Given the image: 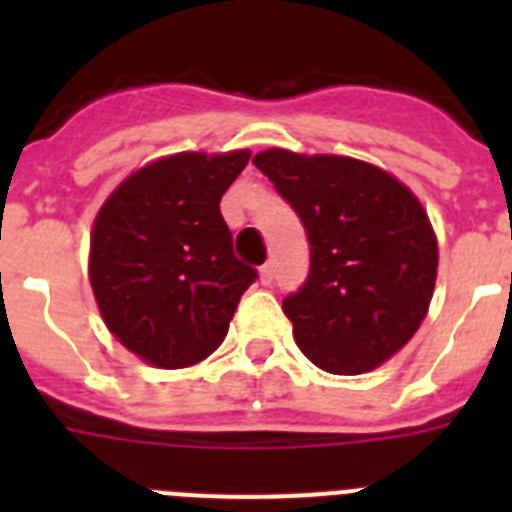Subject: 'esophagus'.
Returning a JSON list of instances; mask_svg holds the SVG:
<instances>
[{
	"label": "esophagus",
	"instance_id": "34e87169",
	"mask_svg": "<svg viewBox=\"0 0 512 512\" xmlns=\"http://www.w3.org/2000/svg\"><path fill=\"white\" fill-rule=\"evenodd\" d=\"M259 274H261V282L271 284L274 282V277H277V269H274V264H271V261H266V264L259 269Z\"/></svg>",
	"mask_w": 512,
	"mask_h": 512
}]
</instances>
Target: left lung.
<instances>
[{"label": "left lung", "mask_w": 512, "mask_h": 512, "mask_svg": "<svg viewBox=\"0 0 512 512\" xmlns=\"http://www.w3.org/2000/svg\"><path fill=\"white\" fill-rule=\"evenodd\" d=\"M310 243V274L284 297L302 354L330 374H364L423 323L438 246L431 220L395 176L348 156L269 148L253 156Z\"/></svg>", "instance_id": "obj_1"}]
</instances>
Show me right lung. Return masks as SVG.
<instances>
[{"label": "right lung", "instance_id": "1", "mask_svg": "<svg viewBox=\"0 0 512 512\" xmlns=\"http://www.w3.org/2000/svg\"><path fill=\"white\" fill-rule=\"evenodd\" d=\"M248 151L176 153L130 174L92 228L89 282L104 325L158 369L207 359L256 269L235 259L220 200Z\"/></svg>", "mask_w": 512, "mask_h": 512}]
</instances>
